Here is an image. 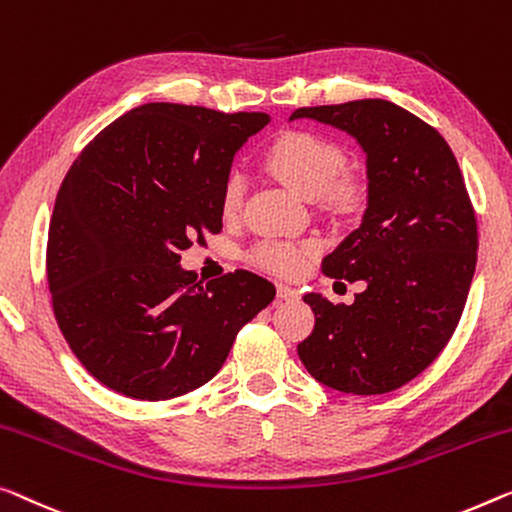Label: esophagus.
I'll return each instance as SVG.
<instances>
[{"label":"esophagus","instance_id":"esophagus-1","mask_svg":"<svg viewBox=\"0 0 512 512\" xmlns=\"http://www.w3.org/2000/svg\"><path fill=\"white\" fill-rule=\"evenodd\" d=\"M278 299L280 301H296L299 299V289H294L289 285H278Z\"/></svg>","mask_w":512,"mask_h":512}]
</instances>
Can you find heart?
<instances>
[{
    "instance_id": "obj_1",
    "label": "heart",
    "mask_w": 512,
    "mask_h": 512,
    "mask_svg": "<svg viewBox=\"0 0 512 512\" xmlns=\"http://www.w3.org/2000/svg\"><path fill=\"white\" fill-rule=\"evenodd\" d=\"M345 154L338 144L322 135L292 131L280 135L271 149L264 154V167L273 179L292 193L324 202L335 207H347L356 200V183L342 172ZM243 181L239 174H232L225 181L220 195V209L225 218H234L241 209ZM315 253V243H287V241H262L255 248V264L280 276H294L305 264V257Z\"/></svg>"
}]
</instances>
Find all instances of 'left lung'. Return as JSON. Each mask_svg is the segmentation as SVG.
<instances>
[{"mask_svg":"<svg viewBox=\"0 0 512 512\" xmlns=\"http://www.w3.org/2000/svg\"><path fill=\"white\" fill-rule=\"evenodd\" d=\"M347 133L365 154L361 223L324 257L326 276L363 280L352 305L305 294L315 329L305 370L340 393L381 395L430 365L460 322L476 271L478 230L444 137L384 98L292 112Z\"/></svg>","mask_w":512,"mask_h":512,"instance_id":"left-lung-1","label":"left lung"}]
</instances>
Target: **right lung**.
Instances as JSON below:
<instances>
[{
  "label": "right lung",
  "mask_w": 512,
  "mask_h": 512,
  "mask_svg": "<svg viewBox=\"0 0 512 512\" xmlns=\"http://www.w3.org/2000/svg\"><path fill=\"white\" fill-rule=\"evenodd\" d=\"M266 112L144 103L91 140L48 230L52 310L68 347L112 391L186 395L223 368L236 333L276 296L250 271L197 282L181 250L223 230L232 160Z\"/></svg>",
  "instance_id": "add662e5"
}]
</instances>
